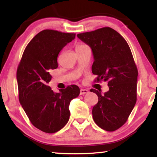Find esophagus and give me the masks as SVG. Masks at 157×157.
I'll use <instances>...</instances> for the list:
<instances>
[{"label":"esophagus","mask_w":157,"mask_h":157,"mask_svg":"<svg viewBox=\"0 0 157 157\" xmlns=\"http://www.w3.org/2000/svg\"><path fill=\"white\" fill-rule=\"evenodd\" d=\"M88 92H89V91L87 89H80V93H79V94L84 95V94H87Z\"/></svg>","instance_id":"34e87169"}]
</instances>
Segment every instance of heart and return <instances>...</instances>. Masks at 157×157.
Instances as JSON below:
<instances>
[{
    "label": "heart",
    "mask_w": 157,
    "mask_h": 157,
    "mask_svg": "<svg viewBox=\"0 0 157 157\" xmlns=\"http://www.w3.org/2000/svg\"><path fill=\"white\" fill-rule=\"evenodd\" d=\"M84 46H86V45H84V44H79L78 45V46H77L76 48H82V47H84Z\"/></svg>",
    "instance_id": "1"
}]
</instances>
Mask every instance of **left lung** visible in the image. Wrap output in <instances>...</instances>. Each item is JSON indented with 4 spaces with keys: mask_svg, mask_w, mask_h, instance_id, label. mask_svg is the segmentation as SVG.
Returning <instances> with one entry per match:
<instances>
[{
    "mask_svg": "<svg viewBox=\"0 0 157 157\" xmlns=\"http://www.w3.org/2000/svg\"><path fill=\"white\" fill-rule=\"evenodd\" d=\"M90 46L94 62L95 82H107L109 90L104 94L94 89L98 102L92 110L95 123L108 132L126 123L136 102L138 70L128 44L118 32L109 27L78 34Z\"/></svg>",
    "mask_w": 157,
    "mask_h": 157,
    "instance_id": "8db88e82",
    "label": "left lung"
}]
</instances>
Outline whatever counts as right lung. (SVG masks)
<instances>
[{
    "instance_id": "right-lung-1",
    "label": "right lung",
    "mask_w": 157,
    "mask_h": 157,
    "mask_svg": "<svg viewBox=\"0 0 157 157\" xmlns=\"http://www.w3.org/2000/svg\"><path fill=\"white\" fill-rule=\"evenodd\" d=\"M75 37L74 33L42 30L26 46L17 68L21 105L31 123L48 134L59 131L68 123L69 105L80 92L76 85L59 89V93L48 86L50 72L58 67L59 52Z\"/></svg>"
}]
</instances>
